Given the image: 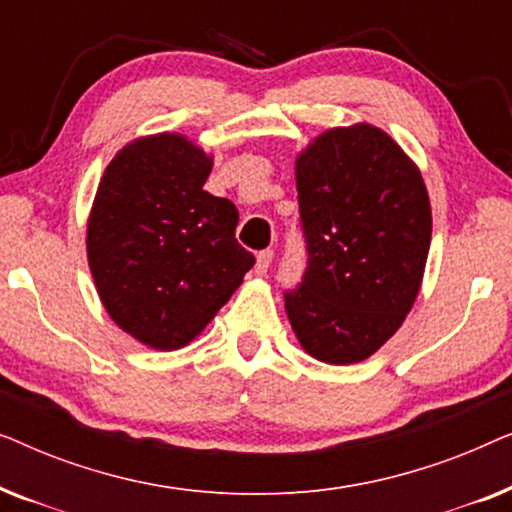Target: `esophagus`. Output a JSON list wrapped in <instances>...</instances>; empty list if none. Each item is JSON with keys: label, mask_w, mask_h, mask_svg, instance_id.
<instances>
[{"label": "esophagus", "mask_w": 512, "mask_h": 512, "mask_svg": "<svg viewBox=\"0 0 512 512\" xmlns=\"http://www.w3.org/2000/svg\"><path fill=\"white\" fill-rule=\"evenodd\" d=\"M272 249H265V251H261V254L256 256V275H265V272H268V268H270V263H272Z\"/></svg>", "instance_id": "1"}]
</instances>
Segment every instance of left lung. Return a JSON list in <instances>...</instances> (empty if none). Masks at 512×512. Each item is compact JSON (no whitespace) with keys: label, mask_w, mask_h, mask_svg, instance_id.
<instances>
[{"label":"left lung","mask_w":512,"mask_h":512,"mask_svg":"<svg viewBox=\"0 0 512 512\" xmlns=\"http://www.w3.org/2000/svg\"><path fill=\"white\" fill-rule=\"evenodd\" d=\"M307 242L303 284L286 293L300 347L349 366L373 356L415 305L431 244L422 172L370 123L324 130L296 158Z\"/></svg>","instance_id":"8db88e82"}]
</instances>
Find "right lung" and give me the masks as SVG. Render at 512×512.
<instances>
[{
	"mask_svg": "<svg viewBox=\"0 0 512 512\" xmlns=\"http://www.w3.org/2000/svg\"><path fill=\"white\" fill-rule=\"evenodd\" d=\"M214 156L179 132L137 137L111 158L86 228L97 296L137 342L186 347L256 263L235 240L237 209L207 193Z\"/></svg>",
	"mask_w": 512,
	"mask_h": 512,
	"instance_id": "add662e5",
	"label": "right lung"
}]
</instances>
